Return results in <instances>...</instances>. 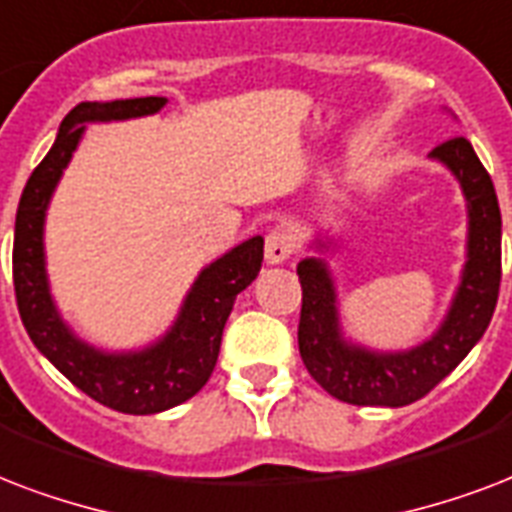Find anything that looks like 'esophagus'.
Masks as SVG:
<instances>
[{
  "instance_id": "34e87169",
  "label": "esophagus",
  "mask_w": 512,
  "mask_h": 512,
  "mask_svg": "<svg viewBox=\"0 0 512 512\" xmlns=\"http://www.w3.org/2000/svg\"><path fill=\"white\" fill-rule=\"evenodd\" d=\"M296 251V235L291 229H272L264 240V259L267 264H283Z\"/></svg>"
}]
</instances>
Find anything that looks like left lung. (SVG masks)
Listing matches in <instances>:
<instances>
[{
	"mask_svg": "<svg viewBox=\"0 0 512 512\" xmlns=\"http://www.w3.org/2000/svg\"><path fill=\"white\" fill-rule=\"evenodd\" d=\"M459 178L470 208L467 264L457 299L438 334L417 350L379 355L339 339L334 288L323 261L296 267L301 283L299 352L315 382L352 406H408L446 379L489 328L502 280V216L489 170L470 141H443L430 152Z\"/></svg>",
	"mask_w": 512,
	"mask_h": 512,
	"instance_id": "8db88e82",
	"label": "left lung"
}]
</instances>
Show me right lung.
Listing matches in <instances>:
<instances>
[{"label": "right lung", "mask_w": 512, "mask_h": 512, "mask_svg": "<svg viewBox=\"0 0 512 512\" xmlns=\"http://www.w3.org/2000/svg\"><path fill=\"white\" fill-rule=\"evenodd\" d=\"M165 98H125L112 104H77L61 122L58 138L23 186L15 213L13 283L15 301L31 342L69 379L98 403L122 414H157L184 403L202 390L216 368L221 334L237 293L259 275L264 240L251 237L227 256L202 269L184 301L170 334L144 352L104 355L71 336L53 307L45 277L42 224L45 208L71 152L77 149L85 122L128 120L160 112Z\"/></svg>", "instance_id": "1"}]
</instances>
